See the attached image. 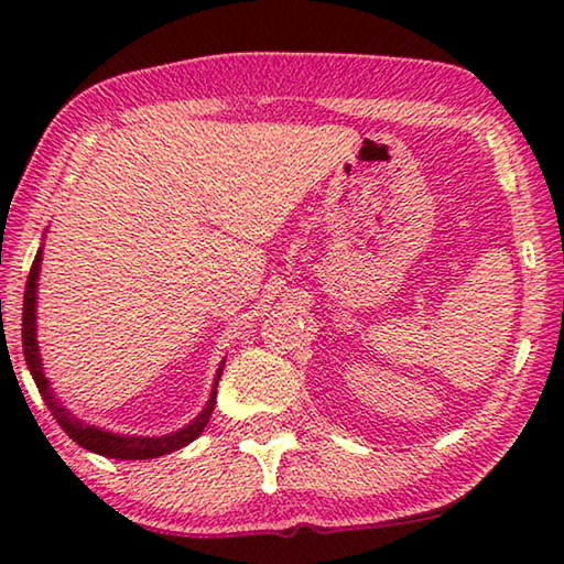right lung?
I'll return each instance as SVG.
<instances>
[{
    "label": "right lung",
    "mask_w": 564,
    "mask_h": 564,
    "mask_svg": "<svg viewBox=\"0 0 564 564\" xmlns=\"http://www.w3.org/2000/svg\"><path fill=\"white\" fill-rule=\"evenodd\" d=\"M40 261H42V251L36 253V259L30 269V275H26V291H24V311H22V346H24V358H26V366H30L32 376H34V383L40 388V393L44 398L46 408L52 410V415L56 423L62 425V431L72 437L76 445L87 447L91 453H99V455H107V457H119V460H149V457H161L166 453H174L178 447L188 445L191 441H196L198 435L204 433V427L208 423V417L214 413V405H216V388L212 398H208V403L204 408V413L198 415L194 423L181 427L178 433H171L164 437H123V435H111L107 431H99V427L94 425H84L79 420L72 417V413H66V410L56 403V398L52 395L50 390V380L44 378L42 373V358H40V350H36V326H34V303H36V275H40ZM221 370L218 368V376H216V383L218 386V378H221Z\"/></svg>",
    "instance_id": "1"
}]
</instances>
